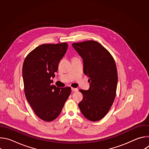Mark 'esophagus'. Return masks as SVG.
Returning <instances> with one entry per match:
<instances>
[{
	"label": "esophagus",
	"instance_id": "esophagus-1",
	"mask_svg": "<svg viewBox=\"0 0 149 149\" xmlns=\"http://www.w3.org/2000/svg\"><path fill=\"white\" fill-rule=\"evenodd\" d=\"M71 90H72V91H74H74H77L78 90V88H72V87L71 88Z\"/></svg>",
	"mask_w": 149,
	"mask_h": 149
}]
</instances>
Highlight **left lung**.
I'll return each mask as SVG.
<instances>
[{
	"mask_svg": "<svg viewBox=\"0 0 149 149\" xmlns=\"http://www.w3.org/2000/svg\"><path fill=\"white\" fill-rule=\"evenodd\" d=\"M72 45L83 59V71L90 82L88 90H79L83 98L78 107L86 118L97 121L107 114L116 98V62L109 51L97 41L77 42Z\"/></svg>",
	"mask_w": 149,
	"mask_h": 149,
	"instance_id": "left-lung-1",
	"label": "left lung"
}]
</instances>
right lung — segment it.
<instances>
[{
	"label": "right lung",
	"mask_w": 149,
	"mask_h": 149,
	"mask_svg": "<svg viewBox=\"0 0 149 149\" xmlns=\"http://www.w3.org/2000/svg\"><path fill=\"white\" fill-rule=\"evenodd\" d=\"M68 46L66 42L40 45L30 52L24 62L25 97L36 115L45 121L58 117L71 93L70 87H56L51 79Z\"/></svg>",
	"instance_id": "right-lung-1"
}]
</instances>
